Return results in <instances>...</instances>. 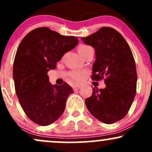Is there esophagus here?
I'll use <instances>...</instances> for the list:
<instances>
[{
  "label": "esophagus",
  "instance_id": "obj_1",
  "mask_svg": "<svg viewBox=\"0 0 152 152\" xmlns=\"http://www.w3.org/2000/svg\"><path fill=\"white\" fill-rule=\"evenodd\" d=\"M80 88H81V86H79V85H75V86H73V88H74V91H77Z\"/></svg>",
  "mask_w": 152,
  "mask_h": 152
}]
</instances>
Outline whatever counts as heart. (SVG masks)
Returning <instances> with one entry per match:
<instances>
[{
  "mask_svg": "<svg viewBox=\"0 0 152 152\" xmlns=\"http://www.w3.org/2000/svg\"><path fill=\"white\" fill-rule=\"evenodd\" d=\"M91 48V47L87 46V45H80L78 48V51L80 55H82V54L84 53L87 50ZM71 77L73 79H74L76 81H81L84 78L85 74L82 72H73L71 74Z\"/></svg>",
  "mask_w": 152,
  "mask_h": 152,
  "instance_id": "1",
  "label": "heart"
}]
</instances>
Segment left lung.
I'll return each instance as SVG.
<instances>
[{"mask_svg": "<svg viewBox=\"0 0 152 152\" xmlns=\"http://www.w3.org/2000/svg\"><path fill=\"white\" fill-rule=\"evenodd\" d=\"M81 40L96 50L92 80L104 78L106 84L105 88H94L85 104L100 121L115 123L127 114L136 95L137 74L133 54L124 38L112 28H101Z\"/></svg>", "mask_w": 152, "mask_h": 152, "instance_id": "left-lung-1", "label": "left lung"}]
</instances>
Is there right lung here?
Masks as SVG:
<instances>
[{
	"label": "right lung",
	"instance_id": "right-lung-1",
	"mask_svg": "<svg viewBox=\"0 0 152 152\" xmlns=\"http://www.w3.org/2000/svg\"><path fill=\"white\" fill-rule=\"evenodd\" d=\"M78 43L77 37L41 27L29 32L19 44L13 62L15 90L23 110L34 123L48 126L64 113L74 91L65 82L52 85L47 73Z\"/></svg>",
	"mask_w": 152,
	"mask_h": 152
}]
</instances>
